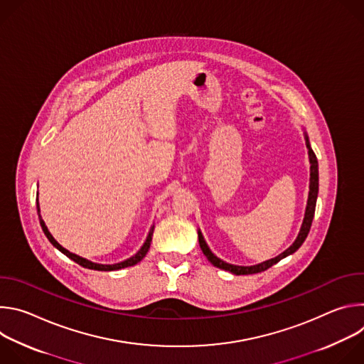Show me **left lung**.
Listing matches in <instances>:
<instances>
[{
	"label": "left lung",
	"instance_id": "obj_1",
	"mask_svg": "<svg viewBox=\"0 0 364 364\" xmlns=\"http://www.w3.org/2000/svg\"><path fill=\"white\" fill-rule=\"evenodd\" d=\"M305 141H306V148H308V157H309V193H308V201H306V209H305V216H304V220H302V225H301V230L295 239V242L285 250L282 252L281 255H278L277 257H272L269 259V261H265L262 264H257V265H253V267H237V265H232V264H228L225 261H222V259H219L210 249L209 246H207L201 232L198 230V243H200V247L204 253V256L209 259L210 264L215 265L216 268H220V269H225V271H229L235 275H250V274H257V272H264L267 271L268 268H271L272 265L278 264L281 259L287 257L288 255H292L295 250H298V247L304 243L305 237L308 236V232L311 229V223H313V219H314V213H316V204H317V196H318V161H317V157L314 151L311 149V145H309V141H308V136L305 135Z\"/></svg>",
	"mask_w": 364,
	"mask_h": 364
}]
</instances>
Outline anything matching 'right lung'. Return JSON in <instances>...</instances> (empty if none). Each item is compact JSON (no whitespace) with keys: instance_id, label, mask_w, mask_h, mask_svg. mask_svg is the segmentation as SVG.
I'll return each instance as SVG.
<instances>
[{"instance_id":"obj_1","label":"right lung","mask_w":364,"mask_h":364,"mask_svg":"<svg viewBox=\"0 0 364 364\" xmlns=\"http://www.w3.org/2000/svg\"><path fill=\"white\" fill-rule=\"evenodd\" d=\"M37 213H38V220H40V225H41V229H43V232H44V235L47 236V239L50 240V243L53 245L55 247H58L62 253H65L68 257H70L72 261H75L76 264H79L80 267H83V268H87V269H95V271H118V269H122V268H128V267H132V265H136L138 262H141L142 259H144V256L146 255V252H148V249H149V245H151V240H152V233H154V226L149 229V233H148V236H146V239H145V242H144V245L141 246V249L134 255V256H131L129 259H127V261H124V262H119V264H114V265H100V264H95V262H90V261H87V259H85V257H80V256H77V255H75V253H72V252H69L68 249H65L62 245H59L58 242H56V239L51 236V233L48 232V229H47V226H46V223L43 222V219H41V216H40V207H38V201H37Z\"/></svg>"}]
</instances>
